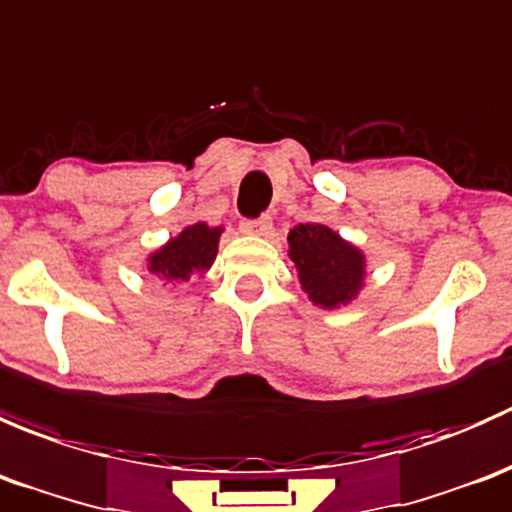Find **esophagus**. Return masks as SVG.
I'll return each mask as SVG.
<instances>
[{
    "instance_id": "esophagus-1",
    "label": "esophagus",
    "mask_w": 512,
    "mask_h": 512,
    "mask_svg": "<svg viewBox=\"0 0 512 512\" xmlns=\"http://www.w3.org/2000/svg\"><path fill=\"white\" fill-rule=\"evenodd\" d=\"M271 217L268 214H263V217L258 219H244L241 221V231H246V234H256V236H266L268 231H271Z\"/></svg>"
}]
</instances>
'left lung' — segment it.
<instances>
[{"label": "left lung", "mask_w": 512, "mask_h": 512, "mask_svg": "<svg viewBox=\"0 0 512 512\" xmlns=\"http://www.w3.org/2000/svg\"><path fill=\"white\" fill-rule=\"evenodd\" d=\"M288 246L300 286L315 305L337 308L360 293L365 281V256L323 224H298Z\"/></svg>", "instance_id": "left-lung-1"}]
</instances>
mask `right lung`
<instances>
[{
    "label": "right lung",
    "instance_id": "add662e5",
    "mask_svg": "<svg viewBox=\"0 0 512 512\" xmlns=\"http://www.w3.org/2000/svg\"><path fill=\"white\" fill-rule=\"evenodd\" d=\"M221 226L212 229L204 221L187 226L177 239L150 256L147 271L162 283H182L202 276L217 258Z\"/></svg>",
    "mask_w": 512,
    "mask_h": 512
}]
</instances>
